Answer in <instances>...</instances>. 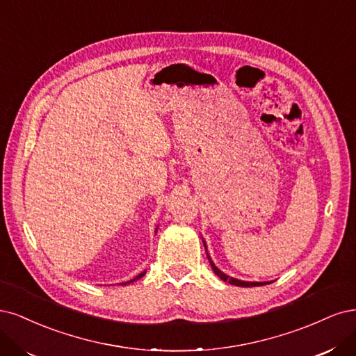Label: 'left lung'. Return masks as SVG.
Masks as SVG:
<instances>
[{"mask_svg":"<svg viewBox=\"0 0 356 356\" xmlns=\"http://www.w3.org/2000/svg\"><path fill=\"white\" fill-rule=\"evenodd\" d=\"M204 245H205V243H204ZM205 250H207V248H205ZM207 256H209V254H207ZM209 260H210V265H211V268H213L214 273H216L217 277H219L222 281H225V282H229V284L236 285V286H259V285H265V284H269V282H247V281H239V280L231 278V277H227L226 273H223L222 270L217 269V268L214 266V263L211 261V259H210V257H209Z\"/></svg>","mask_w":356,"mask_h":356,"instance_id":"obj_1","label":"left lung"}]
</instances>
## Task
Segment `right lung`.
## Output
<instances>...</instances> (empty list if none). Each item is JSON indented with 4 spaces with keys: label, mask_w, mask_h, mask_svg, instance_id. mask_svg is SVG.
<instances>
[{
    "label": "right lung",
    "mask_w": 356,
    "mask_h": 356,
    "mask_svg": "<svg viewBox=\"0 0 356 356\" xmlns=\"http://www.w3.org/2000/svg\"><path fill=\"white\" fill-rule=\"evenodd\" d=\"M145 273H146V272H142V273H140V275H137V277H136V278H134V280H131V281H127V282H124V285H125V284H130V282H133V281H136V280H139V278H142V277H143V275H145Z\"/></svg>",
    "instance_id": "1"
}]
</instances>
